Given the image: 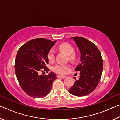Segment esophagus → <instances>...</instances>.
Returning <instances> with one entry per match:
<instances>
[{
    "mask_svg": "<svg viewBox=\"0 0 120 120\" xmlns=\"http://www.w3.org/2000/svg\"><path fill=\"white\" fill-rule=\"evenodd\" d=\"M66 76H61V75H57V78H65Z\"/></svg>",
    "mask_w": 120,
    "mask_h": 120,
    "instance_id": "1",
    "label": "esophagus"
}]
</instances>
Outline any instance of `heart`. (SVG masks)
Instances as JSON below:
<instances>
[{
  "label": "heart",
  "instance_id": "b5f03b06",
  "mask_svg": "<svg viewBox=\"0 0 120 120\" xmlns=\"http://www.w3.org/2000/svg\"><path fill=\"white\" fill-rule=\"evenodd\" d=\"M59 50L60 51L63 52L66 54L67 56H69V59L70 60H74L75 59V56L74 54H72L74 51V48L72 46L68 43H63L61 44L59 46ZM48 59L50 62H52L54 60L55 57V52L53 49H50L48 53ZM69 69V66L68 65H64L63 64H56L52 67V70L54 72L59 74H65Z\"/></svg>",
  "mask_w": 120,
  "mask_h": 120
}]
</instances>
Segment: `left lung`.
<instances>
[{"label": "left lung", "instance_id": "left-lung-1", "mask_svg": "<svg viewBox=\"0 0 120 120\" xmlns=\"http://www.w3.org/2000/svg\"><path fill=\"white\" fill-rule=\"evenodd\" d=\"M72 38L80 52V61L75 70L80 71L78 80L69 89L76 96H84L95 90L100 81L103 64L101 52L96 45L82 37Z\"/></svg>", "mask_w": 120, "mask_h": 120}]
</instances>
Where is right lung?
Returning <instances> with one entry per match:
<instances>
[{"label": "right lung", "mask_w": 120, "mask_h": 120, "mask_svg": "<svg viewBox=\"0 0 120 120\" xmlns=\"http://www.w3.org/2000/svg\"><path fill=\"white\" fill-rule=\"evenodd\" d=\"M56 41L37 38L29 41L18 50L15 62L16 77L22 89L28 96L42 98L51 90L56 79L55 73L39 75L40 71L48 72V53Z\"/></svg>", "instance_id": "right-lung-1"}]
</instances>
